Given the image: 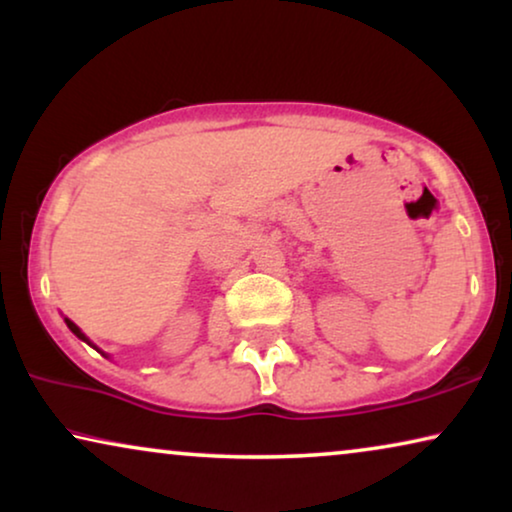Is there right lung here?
<instances>
[{"mask_svg":"<svg viewBox=\"0 0 512 512\" xmlns=\"http://www.w3.org/2000/svg\"><path fill=\"white\" fill-rule=\"evenodd\" d=\"M64 322H67V327H69L71 331H74V334H76L78 338H81V341H85V343H88V345H92V343H90V338H88V336H85V334H83V331H81V329H78V327L74 325V322H71L69 318H64ZM92 348H95V345H92ZM99 352H102V350H99ZM102 355H104V352H102Z\"/></svg>","mask_w":512,"mask_h":512,"instance_id":"right-lung-1","label":"right lung"}]
</instances>
